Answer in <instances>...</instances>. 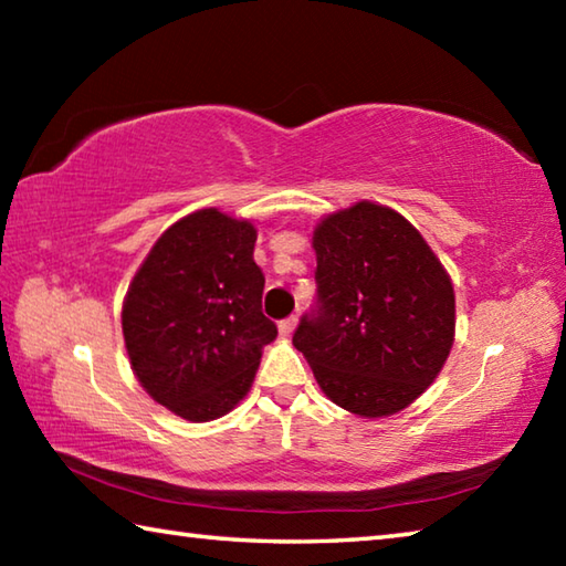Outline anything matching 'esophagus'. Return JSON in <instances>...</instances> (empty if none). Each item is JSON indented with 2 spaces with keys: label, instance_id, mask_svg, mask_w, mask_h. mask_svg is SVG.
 <instances>
[{
  "label": "esophagus",
  "instance_id": "34e87169",
  "mask_svg": "<svg viewBox=\"0 0 566 566\" xmlns=\"http://www.w3.org/2000/svg\"><path fill=\"white\" fill-rule=\"evenodd\" d=\"M294 329H296V317H290V319L280 322V334H282V337H292Z\"/></svg>",
  "mask_w": 566,
  "mask_h": 566
}]
</instances>
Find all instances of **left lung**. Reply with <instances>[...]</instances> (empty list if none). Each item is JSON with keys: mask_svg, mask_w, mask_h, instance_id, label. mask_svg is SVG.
<instances>
[{"mask_svg": "<svg viewBox=\"0 0 566 566\" xmlns=\"http://www.w3.org/2000/svg\"><path fill=\"white\" fill-rule=\"evenodd\" d=\"M319 310L294 332L319 389L364 419L424 395L454 344V286L395 209L352 205L314 227Z\"/></svg>", "mask_w": 566, "mask_h": 566, "instance_id": "8db88e82", "label": "left lung"}]
</instances>
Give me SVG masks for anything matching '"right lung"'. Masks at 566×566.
<instances>
[{
	"mask_svg": "<svg viewBox=\"0 0 566 566\" xmlns=\"http://www.w3.org/2000/svg\"><path fill=\"white\" fill-rule=\"evenodd\" d=\"M254 242L249 219L197 209L165 229L124 296L122 334L134 377L187 421L229 415L276 337L262 314Z\"/></svg>",
	"mask_w": 566,
	"mask_h": 566,
	"instance_id": "right-lung-1",
	"label": "right lung"
}]
</instances>
